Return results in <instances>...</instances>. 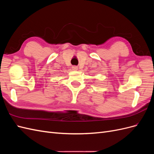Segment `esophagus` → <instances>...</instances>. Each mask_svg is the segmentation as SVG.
<instances>
[{
  "mask_svg": "<svg viewBox=\"0 0 154 154\" xmlns=\"http://www.w3.org/2000/svg\"><path fill=\"white\" fill-rule=\"evenodd\" d=\"M72 69L73 70V71H78V67H77V66H72Z\"/></svg>",
  "mask_w": 154,
  "mask_h": 154,
  "instance_id": "1",
  "label": "esophagus"
}]
</instances>
